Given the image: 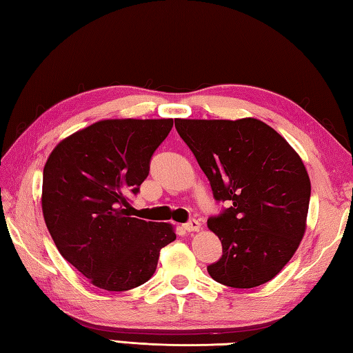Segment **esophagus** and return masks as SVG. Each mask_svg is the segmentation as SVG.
<instances>
[{"label":"esophagus","mask_w":353,"mask_h":353,"mask_svg":"<svg viewBox=\"0 0 353 353\" xmlns=\"http://www.w3.org/2000/svg\"><path fill=\"white\" fill-rule=\"evenodd\" d=\"M200 228H201V226H200V221H197V220H191V221L183 224V229H185L186 232H199Z\"/></svg>","instance_id":"34e87169"}]
</instances>
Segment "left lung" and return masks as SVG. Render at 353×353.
<instances>
[{"label":"left lung","mask_w":353,"mask_h":353,"mask_svg":"<svg viewBox=\"0 0 353 353\" xmlns=\"http://www.w3.org/2000/svg\"><path fill=\"white\" fill-rule=\"evenodd\" d=\"M174 124L209 179L215 200L230 203L208 220L223 245L221 258L208 273L232 288L272 281L306 230L311 182L302 157L256 118H176Z\"/></svg>","instance_id":"obj_1"}]
</instances>
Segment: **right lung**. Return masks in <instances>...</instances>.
<instances>
[{
  "instance_id": "right-lung-1",
  "label": "right lung",
  "mask_w": 353,
  "mask_h": 353,
  "mask_svg": "<svg viewBox=\"0 0 353 353\" xmlns=\"http://www.w3.org/2000/svg\"><path fill=\"white\" fill-rule=\"evenodd\" d=\"M172 118L101 119L62 139L43 167L42 212L62 256L106 291H127L153 276L174 226L134 219L137 194Z\"/></svg>"
}]
</instances>
